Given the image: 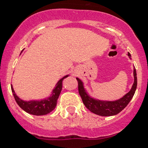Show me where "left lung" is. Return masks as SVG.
<instances>
[{
    "instance_id": "left-lung-1",
    "label": "left lung",
    "mask_w": 148,
    "mask_h": 148,
    "mask_svg": "<svg viewBox=\"0 0 148 148\" xmlns=\"http://www.w3.org/2000/svg\"><path fill=\"white\" fill-rule=\"evenodd\" d=\"M127 55L131 58V53H128ZM134 81L133 86H132L131 90L128 93H127L124 97L121 99H118L117 101H101V100H97V99L90 97L84 88L83 82L79 78H77V82H78L79 95L81 97L82 101L86 108L94 114H96L100 116L116 115L121 112L124 108H125V107L128 104L135 93L137 84H138L135 68H134Z\"/></svg>"
}]
</instances>
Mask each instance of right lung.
<instances>
[{"instance_id": "1", "label": "right lung", "mask_w": 148, "mask_h": 148, "mask_svg": "<svg viewBox=\"0 0 148 148\" xmlns=\"http://www.w3.org/2000/svg\"><path fill=\"white\" fill-rule=\"evenodd\" d=\"M67 77L68 75H66L58 81L49 97L44 99V100H40V101H23L16 95L13 87H11V90H12L13 95L17 103L24 111L31 114L36 115V116L45 115L51 112L56 108L57 101L60 94V91L62 90V81Z\"/></svg>"}]
</instances>
